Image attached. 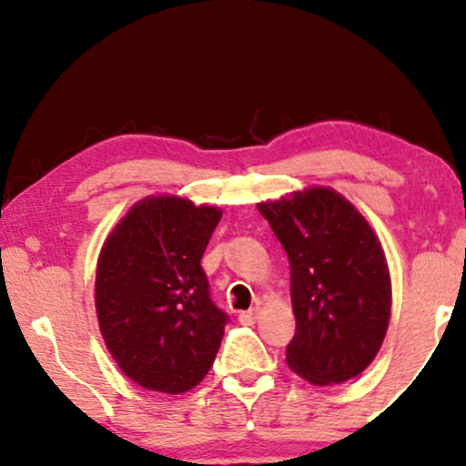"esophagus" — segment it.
Listing matches in <instances>:
<instances>
[{
  "instance_id": "obj_1",
  "label": "esophagus",
  "mask_w": 466,
  "mask_h": 466,
  "mask_svg": "<svg viewBox=\"0 0 466 466\" xmlns=\"http://www.w3.org/2000/svg\"><path fill=\"white\" fill-rule=\"evenodd\" d=\"M258 308H250L248 311H241L239 314V322L241 324H254L257 322V318H258Z\"/></svg>"
}]
</instances>
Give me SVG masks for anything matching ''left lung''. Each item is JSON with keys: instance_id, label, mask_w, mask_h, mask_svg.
<instances>
[{"instance_id": "left-lung-1", "label": "left lung", "mask_w": 466, "mask_h": 466, "mask_svg": "<svg viewBox=\"0 0 466 466\" xmlns=\"http://www.w3.org/2000/svg\"><path fill=\"white\" fill-rule=\"evenodd\" d=\"M289 254L297 333L286 362L311 384H341L365 371L390 320V276L369 222L330 188L258 203Z\"/></svg>"}]
</instances>
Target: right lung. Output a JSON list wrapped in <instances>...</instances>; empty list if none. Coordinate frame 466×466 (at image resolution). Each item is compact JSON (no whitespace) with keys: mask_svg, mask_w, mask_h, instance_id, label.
<instances>
[{"mask_svg":"<svg viewBox=\"0 0 466 466\" xmlns=\"http://www.w3.org/2000/svg\"><path fill=\"white\" fill-rule=\"evenodd\" d=\"M222 212L176 197L131 208L97 263L95 305L112 359L148 390L180 394L206 378L228 316L201 258Z\"/></svg>","mask_w":466,"mask_h":466,"instance_id":"1","label":"right lung"}]
</instances>
